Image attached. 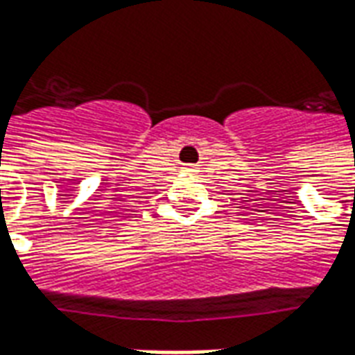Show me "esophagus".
<instances>
[{"mask_svg": "<svg viewBox=\"0 0 355 355\" xmlns=\"http://www.w3.org/2000/svg\"><path fill=\"white\" fill-rule=\"evenodd\" d=\"M184 171H186V173H193V171H196V169H193L192 165H186V167H184Z\"/></svg>", "mask_w": 355, "mask_h": 355, "instance_id": "34e87169", "label": "esophagus"}]
</instances>
